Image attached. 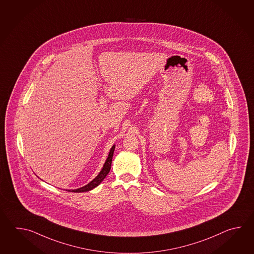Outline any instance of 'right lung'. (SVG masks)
I'll return each instance as SVG.
<instances>
[{
	"label": "right lung",
	"mask_w": 254,
	"mask_h": 254,
	"mask_svg": "<svg viewBox=\"0 0 254 254\" xmlns=\"http://www.w3.org/2000/svg\"><path fill=\"white\" fill-rule=\"evenodd\" d=\"M114 149H115V145L113 146L112 149L110 150L108 158H107L105 163L103 164L102 171L100 172V173L98 174L97 176L93 179L91 183H89V184L85 185V186H83V187H81V188H79V189L71 190V191H73V192H84V191H89V190H91L93 189V188L97 187L98 185L103 182V179L107 176V174H108L110 170H111V165H112V161H113V156H114ZM69 191H70V190H69Z\"/></svg>",
	"instance_id": "add662e5"
}]
</instances>
